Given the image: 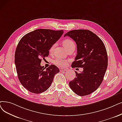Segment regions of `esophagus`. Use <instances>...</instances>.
<instances>
[{"instance_id": "1", "label": "esophagus", "mask_w": 122, "mask_h": 122, "mask_svg": "<svg viewBox=\"0 0 122 122\" xmlns=\"http://www.w3.org/2000/svg\"><path fill=\"white\" fill-rule=\"evenodd\" d=\"M66 70H67V69H62V68H60V71L61 72L65 71H66Z\"/></svg>"}]
</instances>
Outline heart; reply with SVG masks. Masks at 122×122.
<instances>
[{
	"label": "heart",
	"instance_id": "b5f03b06",
	"mask_svg": "<svg viewBox=\"0 0 122 122\" xmlns=\"http://www.w3.org/2000/svg\"><path fill=\"white\" fill-rule=\"evenodd\" d=\"M63 44H64V46H65V47L66 48V49L67 50L70 49V48L71 47H75V43L74 41L70 38H66V40H65L64 41H63ZM56 43H53V45L51 46L49 50L50 52L51 53L53 52L55 47L56 46ZM53 63L57 66H59L61 67H65L67 65V61L66 60L64 59V58L58 57L56 58L55 60H54V61H53Z\"/></svg>",
	"mask_w": 122,
	"mask_h": 122
}]
</instances>
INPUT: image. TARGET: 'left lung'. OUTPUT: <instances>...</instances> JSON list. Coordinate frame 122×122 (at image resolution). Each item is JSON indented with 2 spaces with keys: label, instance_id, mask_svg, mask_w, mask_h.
<instances>
[{
  "label": "left lung",
  "instance_id": "left-lung-1",
  "mask_svg": "<svg viewBox=\"0 0 122 122\" xmlns=\"http://www.w3.org/2000/svg\"><path fill=\"white\" fill-rule=\"evenodd\" d=\"M69 36L76 44L77 55L71 67H82L76 77L69 82L70 88L80 96L88 95L95 92L103 81L108 66L106 48L101 39L89 30H71L64 36Z\"/></svg>",
  "mask_w": 122,
  "mask_h": 122
}]
</instances>
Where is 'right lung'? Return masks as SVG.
Returning a JSON list of instances; mask_svg holds the SVG:
<instances>
[{"mask_svg": "<svg viewBox=\"0 0 122 122\" xmlns=\"http://www.w3.org/2000/svg\"><path fill=\"white\" fill-rule=\"evenodd\" d=\"M63 33V30L38 29L27 33L18 42L14 60L16 71L21 85L28 91L35 94L45 92L51 86L55 75L59 72L55 65L45 69L41 63L49 55L51 46Z\"/></svg>", "mask_w": 122, "mask_h": 122, "instance_id": "obj_1", "label": "right lung"}]
</instances>
